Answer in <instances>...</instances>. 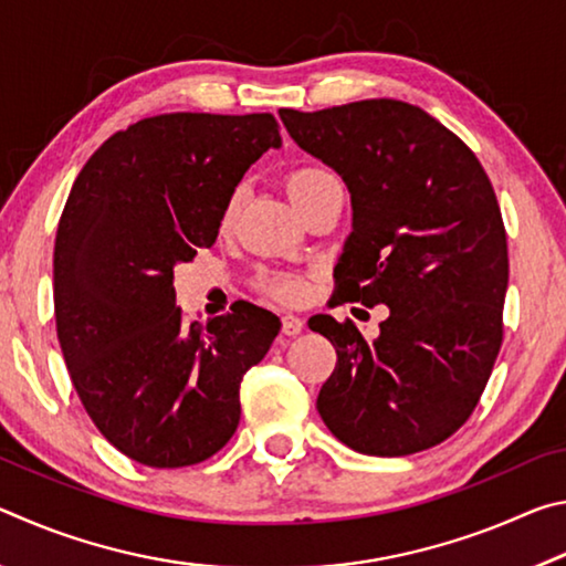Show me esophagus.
Returning <instances> with one entry per match:
<instances>
[{
	"label": "esophagus",
	"instance_id": "1",
	"mask_svg": "<svg viewBox=\"0 0 566 566\" xmlns=\"http://www.w3.org/2000/svg\"><path fill=\"white\" fill-rule=\"evenodd\" d=\"M304 329V319L300 314H284L282 317V332L286 337H294V334H300Z\"/></svg>",
	"mask_w": 566,
	"mask_h": 566
}]
</instances>
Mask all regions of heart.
I'll return each mask as SVG.
<instances>
[{"instance_id":"b5f03b06","label":"heart","mask_w":566,"mask_h":566,"mask_svg":"<svg viewBox=\"0 0 566 566\" xmlns=\"http://www.w3.org/2000/svg\"><path fill=\"white\" fill-rule=\"evenodd\" d=\"M332 185H339L337 175H334V171L324 165H314V161H306V165L294 167L290 175H286V191H290L292 202L300 209H304L314 197L319 195V191H324ZM237 205H239V191H232V197H229L224 205V214H222L224 224H229V219L234 217ZM260 286L266 296H272V300H276V302H296L304 292V286L300 280H296V276L282 274V272L262 274Z\"/></svg>"}]
</instances>
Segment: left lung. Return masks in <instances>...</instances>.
<instances>
[{"label": "left lung", "instance_id": "obj_1", "mask_svg": "<svg viewBox=\"0 0 566 566\" xmlns=\"http://www.w3.org/2000/svg\"><path fill=\"white\" fill-rule=\"evenodd\" d=\"M280 117L349 187L337 304L389 306L371 342L349 319H310L337 349L319 415L354 452H424L472 417L502 349L510 256L492 181L474 151L415 104L361 99Z\"/></svg>", "mask_w": 566, "mask_h": 566}]
</instances>
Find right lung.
Wrapping results in <instances>:
<instances>
[{"mask_svg":"<svg viewBox=\"0 0 566 566\" xmlns=\"http://www.w3.org/2000/svg\"><path fill=\"white\" fill-rule=\"evenodd\" d=\"M280 145L270 112L157 114L112 134L74 179L54 242L56 337L87 415L134 462L199 464L237 432L239 387L282 322L234 302L187 324L175 264L214 244L244 171Z\"/></svg>","mask_w":566,"mask_h":566,"instance_id":"obj_1","label":"right lung"}]
</instances>
